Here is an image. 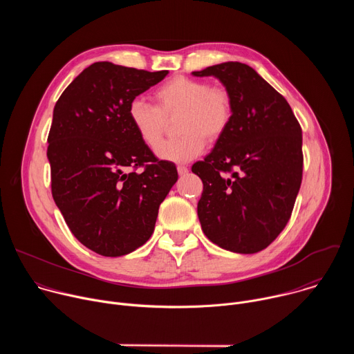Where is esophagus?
Here are the masks:
<instances>
[{
  "instance_id": "1",
  "label": "esophagus",
  "mask_w": 354,
  "mask_h": 354,
  "mask_svg": "<svg viewBox=\"0 0 354 354\" xmlns=\"http://www.w3.org/2000/svg\"><path fill=\"white\" fill-rule=\"evenodd\" d=\"M176 169H178V174H179V175H186V174L189 172V168L185 167V165H178Z\"/></svg>"
}]
</instances>
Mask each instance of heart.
Instances as JSON below:
<instances>
[{
  "label": "heart",
  "mask_w": 354,
  "mask_h": 354,
  "mask_svg": "<svg viewBox=\"0 0 354 354\" xmlns=\"http://www.w3.org/2000/svg\"><path fill=\"white\" fill-rule=\"evenodd\" d=\"M157 105L142 97L129 104V120L138 137L151 148L159 143L166 118L180 113L177 128L181 136L162 143L156 153L161 160L187 162L203 153L206 140L216 142L232 120V97L225 88L212 86L205 80L174 77L154 91Z\"/></svg>",
  "instance_id": "obj_1"
}]
</instances>
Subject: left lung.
<instances>
[{
	"label": "left lung",
	"mask_w": 354,
	"mask_h": 354,
	"mask_svg": "<svg viewBox=\"0 0 354 354\" xmlns=\"http://www.w3.org/2000/svg\"><path fill=\"white\" fill-rule=\"evenodd\" d=\"M192 74L214 75L232 97L228 130L192 167L203 182L201 230L223 249L257 254L291 217L304 162L301 126L284 96L246 64L228 62Z\"/></svg>",
	"instance_id": "8db88e82"
}]
</instances>
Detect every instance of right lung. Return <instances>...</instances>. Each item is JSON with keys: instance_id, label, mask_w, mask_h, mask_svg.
<instances>
[{"instance_id": "right-lung-1", "label": "right lung", "mask_w": 354, "mask_h": 354, "mask_svg": "<svg viewBox=\"0 0 354 354\" xmlns=\"http://www.w3.org/2000/svg\"><path fill=\"white\" fill-rule=\"evenodd\" d=\"M167 74L97 62L56 102L47 137L52 194L74 236L102 257L127 255L149 239L178 180L176 167L153 154L127 115Z\"/></svg>"}]
</instances>
